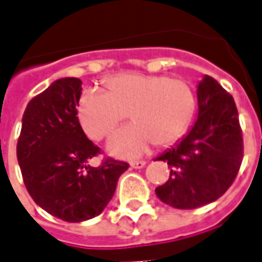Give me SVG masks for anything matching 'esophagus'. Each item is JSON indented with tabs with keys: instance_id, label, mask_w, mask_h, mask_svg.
Returning a JSON list of instances; mask_svg holds the SVG:
<instances>
[{
	"instance_id": "34e87169",
	"label": "esophagus",
	"mask_w": 262,
	"mask_h": 262,
	"mask_svg": "<svg viewBox=\"0 0 262 262\" xmlns=\"http://www.w3.org/2000/svg\"><path fill=\"white\" fill-rule=\"evenodd\" d=\"M146 165V161H132L130 167L132 168H136V170H140Z\"/></svg>"
}]
</instances>
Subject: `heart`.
Listing matches in <instances>:
<instances>
[{
  "label": "heart",
  "mask_w": 262,
  "mask_h": 262,
  "mask_svg": "<svg viewBox=\"0 0 262 262\" xmlns=\"http://www.w3.org/2000/svg\"><path fill=\"white\" fill-rule=\"evenodd\" d=\"M195 106V94L185 80L126 73L105 81V91L92 88L82 92L77 116L86 135L101 140L129 114L133 123L111 137L108 151L133 159L153 143L159 147L174 144L188 129Z\"/></svg>",
  "instance_id": "obj_1"
}]
</instances>
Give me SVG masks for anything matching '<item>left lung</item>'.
Wrapping results in <instances>:
<instances>
[{"label": "left lung", "mask_w": 262, "mask_h": 262, "mask_svg": "<svg viewBox=\"0 0 262 262\" xmlns=\"http://www.w3.org/2000/svg\"><path fill=\"white\" fill-rule=\"evenodd\" d=\"M198 118L174 147L156 160L170 165L168 181L156 195L177 209H195L229 189L243 160V136L236 103L217 81L198 82Z\"/></svg>", "instance_id": "obj_1"}]
</instances>
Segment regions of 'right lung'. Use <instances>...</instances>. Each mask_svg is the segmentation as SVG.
<instances>
[{"label": "right lung", "instance_id": "obj_1", "mask_svg": "<svg viewBox=\"0 0 262 262\" xmlns=\"http://www.w3.org/2000/svg\"><path fill=\"white\" fill-rule=\"evenodd\" d=\"M81 80L66 77L32 98L22 116L16 146L24 182L32 199L66 222L92 219L106 208L127 163L108 159L99 167L88 160L99 153L77 116Z\"/></svg>", "mask_w": 262, "mask_h": 262}]
</instances>
